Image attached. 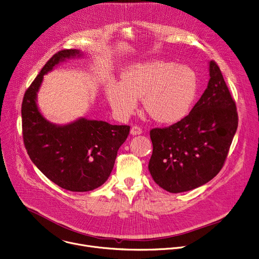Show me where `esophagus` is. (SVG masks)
Segmentation results:
<instances>
[{"label":"esophagus","mask_w":259,"mask_h":259,"mask_svg":"<svg viewBox=\"0 0 259 259\" xmlns=\"http://www.w3.org/2000/svg\"><path fill=\"white\" fill-rule=\"evenodd\" d=\"M130 133H131L132 135H139V134L143 133V130L140 129L138 126H133V127L131 128V130H130Z\"/></svg>","instance_id":"1"}]
</instances>
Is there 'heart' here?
Returning a JSON list of instances; mask_svg holds the SVG:
<instances>
[{
  "label": "heart",
  "mask_w": 259,
  "mask_h": 259,
  "mask_svg": "<svg viewBox=\"0 0 259 259\" xmlns=\"http://www.w3.org/2000/svg\"><path fill=\"white\" fill-rule=\"evenodd\" d=\"M197 94V77L185 65L151 61L131 67L121 74L120 82L106 89L115 114L126 119L137 108L138 99L158 123L174 124L189 113Z\"/></svg>",
  "instance_id": "obj_1"
}]
</instances>
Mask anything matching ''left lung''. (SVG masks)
<instances>
[{"mask_svg": "<svg viewBox=\"0 0 259 259\" xmlns=\"http://www.w3.org/2000/svg\"><path fill=\"white\" fill-rule=\"evenodd\" d=\"M209 79L190 113L177 124L152 129L149 170L164 190L195 189L221 170L238 128V112L218 65L208 62Z\"/></svg>", "mask_w": 259, "mask_h": 259, "instance_id": "8db88e82", "label": "left lung"}]
</instances>
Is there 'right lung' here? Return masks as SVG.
Listing matches in <instances>:
<instances>
[{
  "instance_id": "add662e5",
  "label": "right lung",
  "mask_w": 259,
  "mask_h": 259,
  "mask_svg": "<svg viewBox=\"0 0 259 259\" xmlns=\"http://www.w3.org/2000/svg\"><path fill=\"white\" fill-rule=\"evenodd\" d=\"M83 56L79 50L57 53L27 90L21 106L23 142L32 162L46 178L73 192L92 191L107 181L130 131L129 126L83 116L59 125L41 113L37 97L44 75L60 64Z\"/></svg>"
}]
</instances>
